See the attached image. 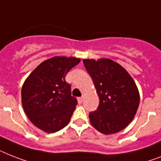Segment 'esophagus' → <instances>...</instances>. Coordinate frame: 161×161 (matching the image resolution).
<instances>
[{"mask_svg":"<svg viewBox=\"0 0 161 161\" xmlns=\"http://www.w3.org/2000/svg\"><path fill=\"white\" fill-rule=\"evenodd\" d=\"M77 100H78V103H81L82 102H83V97H79V98L77 99Z\"/></svg>","mask_w":161,"mask_h":161,"instance_id":"esophagus-1","label":"esophagus"}]
</instances>
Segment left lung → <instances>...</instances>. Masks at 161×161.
<instances>
[{"instance_id": "8db88e82", "label": "left lung", "mask_w": 161, "mask_h": 161, "mask_svg": "<svg viewBox=\"0 0 161 161\" xmlns=\"http://www.w3.org/2000/svg\"><path fill=\"white\" fill-rule=\"evenodd\" d=\"M83 63L99 98L97 109L89 115L90 123L106 135L124 129L133 119L140 103L134 80L112 60L84 59Z\"/></svg>"}]
</instances>
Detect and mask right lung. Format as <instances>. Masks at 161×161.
<instances>
[{
	"mask_svg": "<svg viewBox=\"0 0 161 161\" xmlns=\"http://www.w3.org/2000/svg\"><path fill=\"white\" fill-rule=\"evenodd\" d=\"M80 60L54 57L42 62L25 81L22 104L30 120L39 129L53 133L70 122L77 104L65 77Z\"/></svg>",
	"mask_w": 161,
	"mask_h": 161,
	"instance_id": "right-lung-1",
	"label": "right lung"
}]
</instances>
